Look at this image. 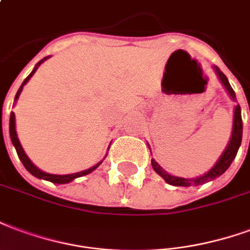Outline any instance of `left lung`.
Listing matches in <instances>:
<instances>
[{
  "instance_id": "8db88e82",
  "label": "left lung",
  "mask_w": 250,
  "mask_h": 250,
  "mask_svg": "<svg viewBox=\"0 0 250 250\" xmlns=\"http://www.w3.org/2000/svg\"><path fill=\"white\" fill-rule=\"evenodd\" d=\"M213 70L217 74V78L220 80V83L224 85L225 90L229 94V97L232 98L233 101H236V93L230 86V83L228 81L227 76L218 69L216 65H213ZM250 109V106H249ZM242 140V118H241V107L240 105H236L234 106V112H233V126H232V136H230V140L228 143L225 150L222 152V154L220 156V158L217 160V163L214 164L210 170H208L205 174L202 176H198V177L193 178H185V177H178V176H173L170 173H167L165 169L160 167L156 160L152 158V167L154 169V172L157 173L158 176L167 181L169 185H173V187H198V185H202V184H207L209 181H213L217 177H220L221 174L227 172V169L230 167V164L233 163V160L236 158V154L238 152V147L241 145ZM150 149V147H149Z\"/></svg>"
}]
</instances>
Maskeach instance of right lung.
Instances as JSON below:
<instances>
[{
  "label": "right lung",
  "mask_w": 250,
  "mask_h": 250,
  "mask_svg": "<svg viewBox=\"0 0 250 250\" xmlns=\"http://www.w3.org/2000/svg\"><path fill=\"white\" fill-rule=\"evenodd\" d=\"M49 57H50V56L42 58L40 62H37V65L34 66V69L32 70V73H30L28 77L23 80L22 85L20 86L17 94H16V97H14V105H16V103H17V100H18V97H20L21 92H22L23 86L26 85V83H28L29 80H30V77H32L34 73H36V70L38 69V66H40V65H41V63L45 61V60H48ZM9 134H10V140H12L13 146L16 147L18 157H20V160H21V163L23 164V167H26V170H28L30 174H33L34 177L41 178V180H46V181H50V183H53V184L72 183L73 180H76V178L83 177V176H86V174H89V173H92L93 170H96V169H97V167H100L101 164H103V161H100V163L96 164L94 167H89V169H86V170H83V172H77V173H72V174H52V173H46V172H43V170H41V169H38V167H36V165H34L32 161H30V158L26 156V153H25V150H23L22 145H21L20 140H18L17 130H16V116H14V113L13 112L10 113V121H9ZM109 146H110V145H109ZM105 157H106V156H105Z\"/></svg>",
  "instance_id": "add662e5"
}]
</instances>
